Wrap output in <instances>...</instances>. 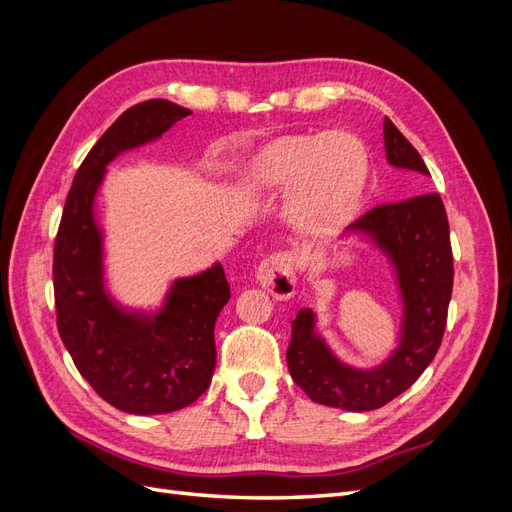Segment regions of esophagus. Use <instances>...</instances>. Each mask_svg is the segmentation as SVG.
I'll use <instances>...</instances> for the list:
<instances>
[{"label":"esophagus","mask_w":512,"mask_h":512,"mask_svg":"<svg viewBox=\"0 0 512 512\" xmlns=\"http://www.w3.org/2000/svg\"><path fill=\"white\" fill-rule=\"evenodd\" d=\"M258 282L265 286L275 299H290L294 294V258L290 252H275L260 262L256 269Z\"/></svg>","instance_id":"esophagus-1"}]
</instances>
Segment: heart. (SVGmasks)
Instances as JSON below:
<instances>
[{"instance_id": "heart-1", "label": "heart", "mask_w": 512, "mask_h": 512, "mask_svg": "<svg viewBox=\"0 0 512 512\" xmlns=\"http://www.w3.org/2000/svg\"><path fill=\"white\" fill-rule=\"evenodd\" d=\"M243 181L254 190L282 192L299 185L297 215L312 226L339 224L354 213L367 181L363 145L348 134L282 138L258 151Z\"/></svg>"}]
</instances>
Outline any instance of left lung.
I'll return each mask as SVG.
<instances>
[{"label":"left lung","instance_id":"1","mask_svg":"<svg viewBox=\"0 0 512 512\" xmlns=\"http://www.w3.org/2000/svg\"><path fill=\"white\" fill-rule=\"evenodd\" d=\"M384 149L393 166L429 173L423 158L389 117L384 119ZM348 230L365 232L393 258L406 305L401 346L376 369H350L314 335V314L301 309L292 320L286 361L292 380L316 404L365 412L382 408L404 393L433 361L446 329L455 269L451 230L438 192L380 203Z\"/></svg>","mask_w":512,"mask_h":512}]
</instances>
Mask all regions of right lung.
<instances>
[{
    "label": "right lung",
    "mask_w": 512,
    "mask_h": 512,
    "mask_svg": "<svg viewBox=\"0 0 512 512\" xmlns=\"http://www.w3.org/2000/svg\"><path fill=\"white\" fill-rule=\"evenodd\" d=\"M190 111L168 100L128 108L76 170L53 247L55 314L76 369L106 404L130 414H166L207 391L215 369V320L230 299L218 265L179 280L153 320L128 316L102 290L94 196L119 151L158 138Z\"/></svg>",
    "instance_id": "right-lung-1"
}]
</instances>
